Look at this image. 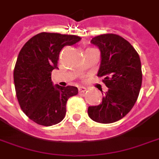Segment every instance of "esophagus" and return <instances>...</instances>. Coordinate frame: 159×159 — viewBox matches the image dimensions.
<instances>
[{"instance_id": "1", "label": "esophagus", "mask_w": 159, "mask_h": 159, "mask_svg": "<svg viewBox=\"0 0 159 159\" xmlns=\"http://www.w3.org/2000/svg\"><path fill=\"white\" fill-rule=\"evenodd\" d=\"M78 90H79V93H84V92L87 91V89L84 88V87H80Z\"/></svg>"}]
</instances>
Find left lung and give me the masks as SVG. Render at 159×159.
I'll return each mask as SVG.
<instances>
[{
    "label": "left lung",
    "instance_id": "1",
    "mask_svg": "<svg viewBox=\"0 0 159 159\" xmlns=\"http://www.w3.org/2000/svg\"><path fill=\"white\" fill-rule=\"evenodd\" d=\"M91 43L100 50L98 76H104L109 89L100 104L89 107L88 114L94 121L109 124L126 116L136 103L142 86V65L133 46L119 35H98Z\"/></svg>",
    "mask_w": 159,
    "mask_h": 159
}]
</instances>
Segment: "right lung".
Here are the masks:
<instances>
[{
    "instance_id": "right-lung-1",
    "label": "right lung",
    "mask_w": 159,
    "mask_h": 159,
    "mask_svg": "<svg viewBox=\"0 0 159 159\" xmlns=\"http://www.w3.org/2000/svg\"><path fill=\"white\" fill-rule=\"evenodd\" d=\"M81 40L76 35L40 33L23 45L13 72L17 100L25 115L44 126L64 119L68 98L78 93L73 86L54 85L51 72L58 69L59 55L66 45Z\"/></svg>"
}]
</instances>
